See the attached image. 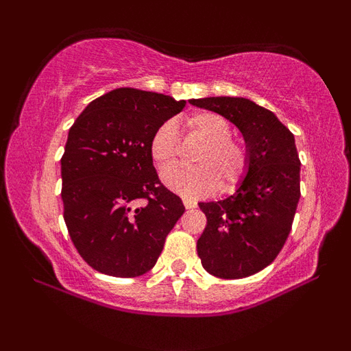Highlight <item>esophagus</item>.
Returning a JSON list of instances; mask_svg holds the SVG:
<instances>
[{"instance_id":"1","label":"esophagus","mask_w":351,"mask_h":351,"mask_svg":"<svg viewBox=\"0 0 351 351\" xmlns=\"http://www.w3.org/2000/svg\"><path fill=\"white\" fill-rule=\"evenodd\" d=\"M183 204H184V208H186V209H191V208H195V203H193V201L186 199V198H183Z\"/></svg>"}]
</instances>
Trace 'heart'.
Masks as SVG:
<instances>
[{
	"instance_id": "heart-1",
	"label": "heart",
	"mask_w": 351,
	"mask_h": 351,
	"mask_svg": "<svg viewBox=\"0 0 351 351\" xmlns=\"http://www.w3.org/2000/svg\"><path fill=\"white\" fill-rule=\"evenodd\" d=\"M186 125L193 135L204 142L193 158L199 167L167 168L162 171L163 183L188 198L204 196L216 188L223 193L231 191L247 170V150L231 138V125L215 112H198L189 117ZM176 152V127L167 120L153 132L150 155L153 162L165 168L175 162Z\"/></svg>"
}]
</instances>
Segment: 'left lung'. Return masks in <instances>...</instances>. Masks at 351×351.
<instances>
[{"label": "left lung", "mask_w": 351, "mask_h": 351, "mask_svg": "<svg viewBox=\"0 0 351 351\" xmlns=\"http://www.w3.org/2000/svg\"><path fill=\"white\" fill-rule=\"evenodd\" d=\"M234 123L247 150V170L226 199L199 203L206 228L196 249L219 279H243L267 267L284 247L300 198L295 138L267 108L244 97L191 99Z\"/></svg>", "instance_id": "8db88e82"}]
</instances>
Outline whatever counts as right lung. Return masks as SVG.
Listing matches in <instances>:
<instances>
[{"mask_svg": "<svg viewBox=\"0 0 351 351\" xmlns=\"http://www.w3.org/2000/svg\"><path fill=\"white\" fill-rule=\"evenodd\" d=\"M184 106L120 87L92 100L71 127L60 158L64 221L95 271L143 276L184 213L180 196L160 183L150 155L153 132Z\"/></svg>", "mask_w": 351, "mask_h": 351, "instance_id": "add662e5", "label": "right lung"}]
</instances>
